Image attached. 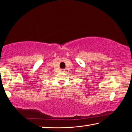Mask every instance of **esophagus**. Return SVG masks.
I'll list each match as a JSON object with an SVG mask.
<instances>
[{"label": "esophagus", "mask_w": 132, "mask_h": 132, "mask_svg": "<svg viewBox=\"0 0 132 132\" xmlns=\"http://www.w3.org/2000/svg\"><path fill=\"white\" fill-rule=\"evenodd\" d=\"M61 71H62V72H66V71H67V69H61Z\"/></svg>", "instance_id": "34e87169"}]
</instances>
